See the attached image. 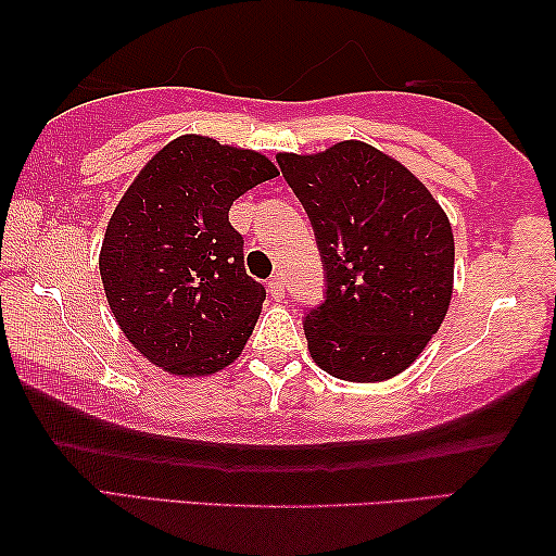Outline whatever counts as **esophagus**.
I'll return each mask as SVG.
<instances>
[{
  "label": "esophagus",
  "mask_w": 556,
  "mask_h": 556,
  "mask_svg": "<svg viewBox=\"0 0 556 556\" xmlns=\"http://www.w3.org/2000/svg\"><path fill=\"white\" fill-rule=\"evenodd\" d=\"M266 288H268L270 298H276V300H283L286 298V283H283V276H280V273H276V276L268 280Z\"/></svg>",
  "instance_id": "34e87169"
}]
</instances>
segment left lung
<instances>
[{"label": "left lung", "instance_id": "left-lung-1", "mask_svg": "<svg viewBox=\"0 0 556 556\" xmlns=\"http://www.w3.org/2000/svg\"><path fill=\"white\" fill-rule=\"evenodd\" d=\"M276 160L325 268V303L303 320L317 367L344 381L402 375L448 313V216L402 162L367 142Z\"/></svg>", "mask_w": 556, "mask_h": 556}]
</instances>
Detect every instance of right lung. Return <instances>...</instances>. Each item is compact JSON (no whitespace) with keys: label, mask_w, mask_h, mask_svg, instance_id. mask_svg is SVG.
<instances>
[{"label":"right lung","mask_w":556,"mask_h":556,"mask_svg":"<svg viewBox=\"0 0 556 556\" xmlns=\"http://www.w3.org/2000/svg\"><path fill=\"white\" fill-rule=\"evenodd\" d=\"M278 177L266 154L181 135L165 144L108 222L100 278L125 338L177 377H206L239 357L266 300L243 268L229 208Z\"/></svg>","instance_id":"right-lung-1"}]
</instances>
